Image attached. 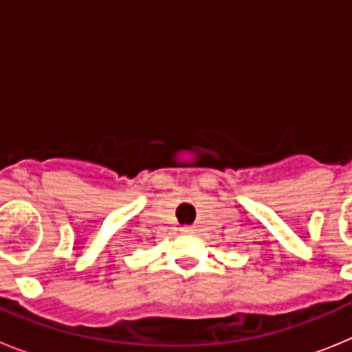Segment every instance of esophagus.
<instances>
[{"label":"esophagus","instance_id":"1","mask_svg":"<svg viewBox=\"0 0 352 352\" xmlns=\"http://www.w3.org/2000/svg\"><path fill=\"white\" fill-rule=\"evenodd\" d=\"M182 231H185V232H190V231H192V227H183Z\"/></svg>","mask_w":352,"mask_h":352}]
</instances>
